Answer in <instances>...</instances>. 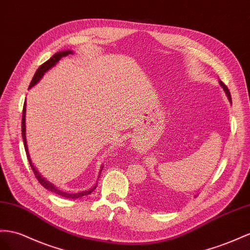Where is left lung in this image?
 <instances>
[{
    "instance_id": "obj_1",
    "label": "left lung",
    "mask_w": 250,
    "mask_h": 250,
    "mask_svg": "<svg viewBox=\"0 0 250 250\" xmlns=\"http://www.w3.org/2000/svg\"><path fill=\"white\" fill-rule=\"evenodd\" d=\"M220 84H221V86L224 88V91H225V93H226V95H227V97H228V99H229V101L231 102V95H230V92H229V89H228V87L224 84V83L220 80Z\"/></svg>"
}]
</instances>
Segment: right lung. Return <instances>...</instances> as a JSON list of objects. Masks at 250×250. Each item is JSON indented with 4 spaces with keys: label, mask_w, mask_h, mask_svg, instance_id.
Here are the masks:
<instances>
[{
    "label": "right lung",
    "mask_w": 250,
    "mask_h": 250,
    "mask_svg": "<svg viewBox=\"0 0 250 250\" xmlns=\"http://www.w3.org/2000/svg\"><path fill=\"white\" fill-rule=\"evenodd\" d=\"M69 54H73L72 50H69V49L63 50V52H59V53L55 54L49 60H47L46 62H44V63L42 64V65L37 69L36 74H35L34 77H33V80H31L30 84H29V88H31L35 84H37V82H39V80L42 78V76L44 75V73H46L49 68H52L53 66H55L56 63L58 62V61L62 58V57H66V56L69 55ZM25 113H26V102H25L24 105H23V114H22V137H23L24 148H25V151H26V154H27V159H28V162H29V164H30L31 169H33V171H34L35 176L37 177L38 182H39L45 189H47V190H49V191H52L53 193L58 194V195H60V196H62V197L73 198V200H75V198H79V197H82V196L88 195L89 193H92V192L96 189V187H97V184L94 185V186H93L91 189H88V190H86V191H81V192H78V193H68V192H64V191H62V190L57 188V187L55 186V185H53L52 183H49L48 181H46L45 178H44V177L39 173V171H38V170L36 169V167L33 165V163H31V159H30L29 153H28L27 142H26V134H25V132H26V127H25ZM101 170H102V169H101ZM101 170H100V173H101ZM99 176H100V174H99Z\"/></svg>",
    "instance_id": "obj_1"
}]
</instances>
